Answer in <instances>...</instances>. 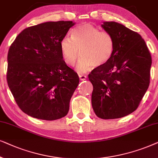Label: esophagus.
I'll use <instances>...</instances> for the list:
<instances>
[{
	"instance_id": "1",
	"label": "esophagus",
	"mask_w": 158,
	"mask_h": 158,
	"mask_svg": "<svg viewBox=\"0 0 158 158\" xmlns=\"http://www.w3.org/2000/svg\"><path fill=\"white\" fill-rule=\"evenodd\" d=\"M79 79H80V80H81V81L86 80V79H87V77H86L85 75L79 74Z\"/></svg>"
}]
</instances>
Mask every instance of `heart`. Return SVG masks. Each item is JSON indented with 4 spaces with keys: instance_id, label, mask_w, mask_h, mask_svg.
<instances>
[{
    "instance_id": "heart-1",
    "label": "heart",
    "mask_w": 158,
    "mask_h": 158,
    "mask_svg": "<svg viewBox=\"0 0 158 158\" xmlns=\"http://www.w3.org/2000/svg\"><path fill=\"white\" fill-rule=\"evenodd\" d=\"M60 48L64 60L69 66L75 64L80 53L77 69L84 73L93 66L106 64L112 57L115 43L110 34L101 31L89 23H83L72 29L71 37L68 35L63 37Z\"/></svg>"
}]
</instances>
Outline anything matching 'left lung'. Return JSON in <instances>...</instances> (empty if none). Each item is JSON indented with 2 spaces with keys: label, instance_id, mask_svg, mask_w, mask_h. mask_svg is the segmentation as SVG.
<instances>
[{
  "label": "left lung",
  "instance_id": "left-lung-1",
  "mask_svg": "<svg viewBox=\"0 0 158 158\" xmlns=\"http://www.w3.org/2000/svg\"><path fill=\"white\" fill-rule=\"evenodd\" d=\"M101 26L113 37L115 48L110 59L88 76L92 106L100 118H119L133 113L148 90L152 58L139 34L115 22Z\"/></svg>",
  "mask_w": 158,
  "mask_h": 158
}]
</instances>
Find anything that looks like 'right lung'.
I'll return each instance as SVG.
<instances>
[{
    "label": "right lung",
    "mask_w": 158,
    "mask_h": 158,
    "mask_svg": "<svg viewBox=\"0 0 158 158\" xmlns=\"http://www.w3.org/2000/svg\"><path fill=\"white\" fill-rule=\"evenodd\" d=\"M74 24L59 21L29 27L10 46L8 85L16 104L28 115L53 121L68 113L79 79L63 59L60 43Z\"/></svg>",
    "instance_id": "1"
}]
</instances>
